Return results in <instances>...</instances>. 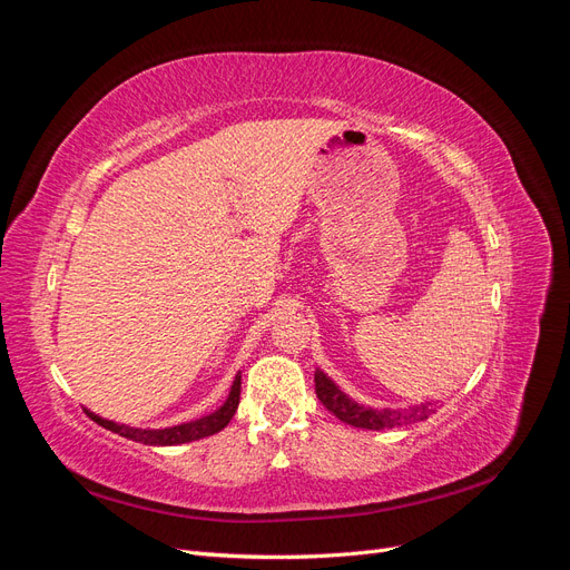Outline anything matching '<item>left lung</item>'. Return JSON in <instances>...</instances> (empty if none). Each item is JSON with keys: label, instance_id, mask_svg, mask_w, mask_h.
<instances>
[{"label": "left lung", "instance_id": "obj_1", "mask_svg": "<svg viewBox=\"0 0 570 570\" xmlns=\"http://www.w3.org/2000/svg\"><path fill=\"white\" fill-rule=\"evenodd\" d=\"M316 383V396L321 404L337 416L342 423L354 425V428H366V430H385V428H400L406 423H419L425 421L430 413H433V402H421L404 409H392V406H366L354 402L350 394H344L331 377H327L321 368H316L314 375Z\"/></svg>", "mask_w": 570, "mask_h": 570}]
</instances>
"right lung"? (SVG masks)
<instances>
[{"label":"right lung","instance_id":"right-lung-1","mask_svg":"<svg viewBox=\"0 0 570 570\" xmlns=\"http://www.w3.org/2000/svg\"><path fill=\"white\" fill-rule=\"evenodd\" d=\"M239 381H243V373L235 375V381L230 385V392L226 396V402H223L216 411L206 413L202 419L195 421H187V423H178V425H168V428H132L126 423H116L109 419H101L97 413L88 411V416L99 423L101 428L111 430V433L120 435V438H128L132 442H142V444H183V442H193V440H202V438H209L216 435L218 430L226 428L230 423V419L235 416L237 404H239Z\"/></svg>","mask_w":570,"mask_h":570}]
</instances>
